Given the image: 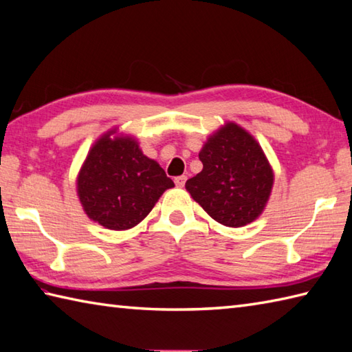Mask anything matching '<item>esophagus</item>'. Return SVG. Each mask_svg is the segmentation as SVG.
Instances as JSON below:
<instances>
[{
  "instance_id": "esophagus-1",
  "label": "esophagus",
  "mask_w": 352,
  "mask_h": 352,
  "mask_svg": "<svg viewBox=\"0 0 352 352\" xmlns=\"http://www.w3.org/2000/svg\"><path fill=\"white\" fill-rule=\"evenodd\" d=\"M186 180H188V177H186V175H180V177H175L174 182H175V184L178 186V188H183Z\"/></svg>"
}]
</instances>
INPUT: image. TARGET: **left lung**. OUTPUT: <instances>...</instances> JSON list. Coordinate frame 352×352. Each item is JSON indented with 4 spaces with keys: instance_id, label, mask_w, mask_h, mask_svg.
Segmentation results:
<instances>
[{
    "instance_id": "8db88e82",
    "label": "left lung",
    "mask_w": 352,
    "mask_h": 352,
    "mask_svg": "<svg viewBox=\"0 0 352 352\" xmlns=\"http://www.w3.org/2000/svg\"><path fill=\"white\" fill-rule=\"evenodd\" d=\"M198 157L203 170L186 182L192 198L224 226L254 221L273 186V170L258 142L235 123H227L209 137Z\"/></svg>"
}]
</instances>
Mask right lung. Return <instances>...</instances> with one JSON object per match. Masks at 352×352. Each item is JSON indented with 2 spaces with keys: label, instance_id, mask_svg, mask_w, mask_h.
<instances>
[{
  "label": "right lung",
  "instance_id": "obj_1",
  "mask_svg": "<svg viewBox=\"0 0 352 352\" xmlns=\"http://www.w3.org/2000/svg\"><path fill=\"white\" fill-rule=\"evenodd\" d=\"M96 142L78 177V195L87 215L105 229L126 230L153 210L157 199L174 182L151 160L134 139Z\"/></svg>",
  "mask_w": 352,
  "mask_h": 352
}]
</instances>
